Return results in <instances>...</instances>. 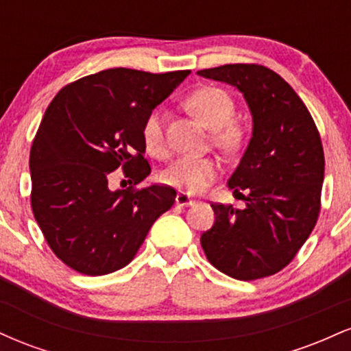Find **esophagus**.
<instances>
[{
    "label": "esophagus",
    "mask_w": 351,
    "mask_h": 351,
    "mask_svg": "<svg viewBox=\"0 0 351 351\" xmlns=\"http://www.w3.org/2000/svg\"><path fill=\"white\" fill-rule=\"evenodd\" d=\"M175 201H176V204H178V206H191V204H195V199H193L191 196H189L188 193H184V191L176 193Z\"/></svg>",
    "instance_id": "1"
}]
</instances>
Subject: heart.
<instances>
[{
    "mask_svg": "<svg viewBox=\"0 0 351 351\" xmlns=\"http://www.w3.org/2000/svg\"><path fill=\"white\" fill-rule=\"evenodd\" d=\"M184 107L211 128L213 142L226 153L243 150L247 142V130L244 123L232 119L236 112L234 99L228 90L216 86H204L193 90L183 100ZM145 148L156 158L167 156L168 147L165 140L163 108H153L142 125ZM221 165L211 155H181L162 173L163 183L183 191L198 195L217 178Z\"/></svg>",
    "mask_w": 351,
    "mask_h": 351,
    "instance_id": "b5f03b06",
    "label": "heart"
}]
</instances>
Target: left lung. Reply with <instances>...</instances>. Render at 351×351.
Masks as SVG:
<instances>
[{"instance_id":"1","label":"left lung","mask_w":351,"mask_h":351,"mask_svg":"<svg viewBox=\"0 0 351 351\" xmlns=\"http://www.w3.org/2000/svg\"><path fill=\"white\" fill-rule=\"evenodd\" d=\"M198 74L239 88L254 123L247 150L228 181L245 208L211 204L216 221L201 234V245L209 263L232 279L274 276L292 263L320 215V134L295 90L267 67L226 64Z\"/></svg>"}]
</instances>
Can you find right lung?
<instances>
[{"mask_svg":"<svg viewBox=\"0 0 351 351\" xmlns=\"http://www.w3.org/2000/svg\"><path fill=\"white\" fill-rule=\"evenodd\" d=\"M188 74L100 71L60 88L47 107L29 155L31 208L51 251L74 271L125 267L175 203L171 186L136 188L152 171L142 125ZM119 167L132 184L112 192Z\"/></svg>","mask_w":351,"mask_h":351,"instance_id":"obj_1","label":"right lung"}]
</instances>
